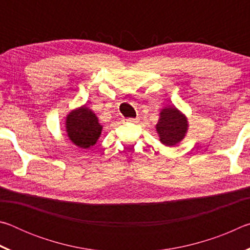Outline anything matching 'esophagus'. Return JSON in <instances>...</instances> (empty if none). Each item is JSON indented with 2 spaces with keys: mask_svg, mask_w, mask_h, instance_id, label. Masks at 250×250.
<instances>
[{
  "mask_svg": "<svg viewBox=\"0 0 250 250\" xmlns=\"http://www.w3.org/2000/svg\"><path fill=\"white\" fill-rule=\"evenodd\" d=\"M125 122H130V124H137L139 121L138 118H135V119H132V118H130V119H125Z\"/></svg>",
  "mask_w": 250,
  "mask_h": 250,
  "instance_id": "obj_1",
  "label": "esophagus"
}]
</instances>
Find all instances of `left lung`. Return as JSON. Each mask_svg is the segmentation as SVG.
<instances>
[{"instance_id": "obj_1", "label": "left lung", "mask_w": 250, "mask_h": 250, "mask_svg": "<svg viewBox=\"0 0 250 250\" xmlns=\"http://www.w3.org/2000/svg\"><path fill=\"white\" fill-rule=\"evenodd\" d=\"M155 129L162 145L166 146H176L188 133V118L175 105H168L161 110Z\"/></svg>"}]
</instances>
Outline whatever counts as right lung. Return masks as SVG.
I'll return each mask as SVG.
<instances>
[{
    "instance_id": "add662e5",
    "label": "right lung",
    "mask_w": 250,
    "mask_h": 250,
    "mask_svg": "<svg viewBox=\"0 0 250 250\" xmlns=\"http://www.w3.org/2000/svg\"><path fill=\"white\" fill-rule=\"evenodd\" d=\"M65 128L69 140L82 149L95 146L103 131L98 117L86 104L71 110L67 115Z\"/></svg>"
}]
</instances>
